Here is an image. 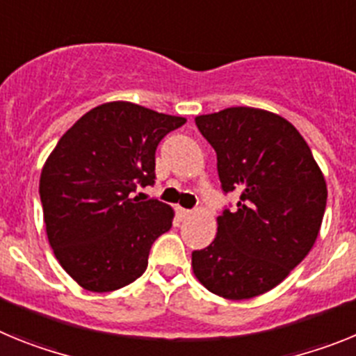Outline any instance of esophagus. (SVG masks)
<instances>
[{"instance_id": "1", "label": "esophagus", "mask_w": 356, "mask_h": 356, "mask_svg": "<svg viewBox=\"0 0 356 356\" xmlns=\"http://www.w3.org/2000/svg\"><path fill=\"white\" fill-rule=\"evenodd\" d=\"M176 212H178V217H180L181 221H184V219H188V217H191L193 210H187V209H181V207H178V209H176Z\"/></svg>"}]
</instances>
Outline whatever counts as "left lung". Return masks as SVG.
Segmentation results:
<instances>
[{"label":"left lung","instance_id":"obj_1","mask_svg":"<svg viewBox=\"0 0 356 356\" xmlns=\"http://www.w3.org/2000/svg\"><path fill=\"white\" fill-rule=\"evenodd\" d=\"M217 153L222 191H238L237 210L217 217L209 248L193 251L203 287L226 300H250L282 284L312 250L328 188L301 134L262 108L232 106L197 115Z\"/></svg>","mask_w":356,"mask_h":356}]
</instances>
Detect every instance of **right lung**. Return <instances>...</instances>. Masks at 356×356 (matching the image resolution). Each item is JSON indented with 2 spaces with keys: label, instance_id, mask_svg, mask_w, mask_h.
<instances>
[{
  "label": "right lung",
  "instance_id": "1",
  "mask_svg": "<svg viewBox=\"0 0 356 356\" xmlns=\"http://www.w3.org/2000/svg\"><path fill=\"white\" fill-rule=\"evenodd\" d=\"M185 121L130 102L103 103L62 135L44 163L39 194L49 246L85 291L135 282L151 244L171 229V207L131 194L155 184L156 146Z\"/></svg>",
  "mask_w": 356,
  "mask_h": 356
}]
</instances>
